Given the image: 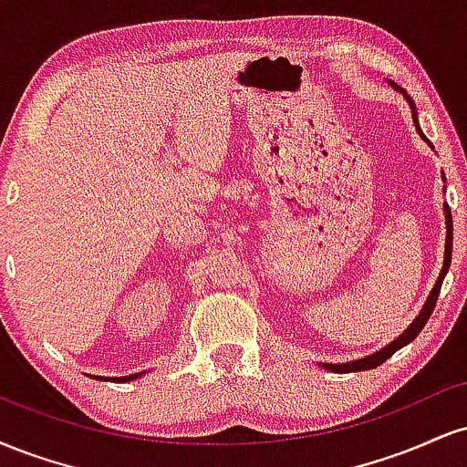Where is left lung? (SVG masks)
<instances>
[{
  "label": "left lung",
  "instance_id": "1",
  "mask_svg": "<svg viewBox=\"0 0 467 467\" xmlns=\"http://www.w3.org/2000/svg\"><path fill=\"white\" fill-rule=\"evenodd\" d=\"M389 83H390V88L395 89V92L404 94L406 103H409L410 111H412V122H415V130H417V133H420V136H421V140H426V142H428V138L423 136V131H421V127H420V120H417V107H415V103H412V99H410L409 94H406V89H401V88H400L398 83H393V80H389ZM428 147L435 149V147H432V142H428ZM441 180L446 182V175H443V173H441ZM443 191H446V189H443ZM443 217H446V250H443V267H441V272H439L437 283H435V285H432L431 294H428L426 303L421 305L420 314L415 316V320H412V323H410L409 327H406V329L401 331V334H400L398 337H395L393 342H389L387 347H382V349H379V351L371 353V356L360 358V360L337 362V364L323 362V364H320V367L327 368V371H334V373H356V371H368V368H375V367H379V364H382V362H387L389 358L393 356L395 351H400L401 347H406V345H409V342H412V340H415L417 336H420V331L423 329V325L428 323V318H431L432 309H435V303H437V298H439V289H441L443 278H446V275H448L450 259H452V215H450V208H448V203H446V202H443Z\"/></svg>",
  "mask_w": 467,
  "mask_h": 467
}]
</instances>
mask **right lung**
Returning a JSON list of instances; mask_svg holds the SVG:
<instances>
[{
	"label": "right lung",
	"mask_w": 467,
	"mask_h": 467,
	"mask_svg": "<svg viewBox=\"0 0 467 467\" xmlns=\"http://www.w3.org/2000/svg\"><path fill=\"white\" fill-rule=\"evenodd\" d=\"M140 375L142 373H133V375H122V378H111V379H114V382H131V379H138ZM99 378H100V375H99ZM100 379H109V378H100Z\"/></svg>",
	"instance_id": "obj_1"
}]
</instances>
